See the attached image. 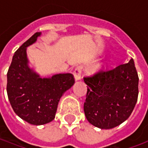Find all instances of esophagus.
<instances>
[{
  "label": "esophagus",
  "mask_w": 148,
  "mask_h": 148,
  "mask_svg": "<svg viewBox=\"0 0 148 148\" xmlns=\"http://www.w3.org/2000/svg\"><path fill=\"white\" fill-rule=\"evenodd\" d=\"M74 76L75 81H78L81 79V74H82V68L81 66H77L75 68V70L74 71Z\"/></svg>",
  "instance_id": "34e87169"
}]
</instances>
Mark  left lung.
<instances>
[{"mask_svg":"<svg viewBox=\"0 0 148 148\" xmlns=\"http://www.w3.org/2000/svg\"><path fill=\"white\" fill-rule=\"evenodd\" d=\"M87 86L84 112L87 121L111 129L130 116L138 99L139 77L132 58L113 70L84 77Z\"/></svg>","mask_w":148,"mask_h":148,"instance_id":"left-lung-1","label":"left lung"}]
</instances>
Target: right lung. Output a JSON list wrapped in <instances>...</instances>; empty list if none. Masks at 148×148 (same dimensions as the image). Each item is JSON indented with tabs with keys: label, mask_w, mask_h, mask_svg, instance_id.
<instances>
[{
	"label": "right lung",
	"mask_w": 148,
	"mask_h": 148,
	"mask_svg": "<svg viewBox=\"0 0 148 148\" xmlns=\"http://www.w3.org/2000/svg\"><path fill=\"white\" fill-rule=\"evenodd\" d=\"M36 32L15 52L7 74V93L15 113L33 125L50 123L55 119L63 93L74 84L73 74H56L41 77L30 67L27 47L36 42Z\"/></svg>",
	"instance_id": "right-lung-1"
}]
</instances>
